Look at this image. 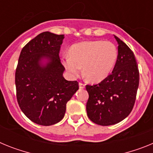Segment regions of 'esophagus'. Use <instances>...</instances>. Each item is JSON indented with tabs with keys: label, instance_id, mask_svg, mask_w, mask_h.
I'll list each match as a JSON object with an SVG mask.
<instances>
[{
	"label": "esophagus",
	"instance_id": "34e87169",
	"mask_svg": "<svg viewBox=\"0 0 153 153\" xmlns=\"http://www.w3.org/2000/svg\"><path fill=\"white\" fill-rule=\"evenodd\" d=\"M79 88L81 89V90H83V89L85 88V85L82 83H79Z\"/></svg>",
	"mask_w": 153,
	"mask_h": 153
}]
</instances>
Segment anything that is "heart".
Instances as JSON below:
<instances>
[{"instance_id":"b5f03b06","label":"heart","mask_w":153,"mask_h":153,"mask_svg":"<svg viewBox=\"0 0 153 153\" xmlns=\"http://www.w3.org/2000/svg\"><path fill=\"white\" fill-rule=\"evenodd\" d=\"M118 51L114 44L103 40L83 41L73 45L70 54H63V67L73 77L82 73L90 82L97 83L109 76L114 67Z\"/></svg>"}]
</instances>
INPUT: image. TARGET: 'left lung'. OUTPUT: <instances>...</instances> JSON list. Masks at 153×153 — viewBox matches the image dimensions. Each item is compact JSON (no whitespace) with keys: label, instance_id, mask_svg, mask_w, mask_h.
Segmentation results:
<instances>
[{"label":"left lung","instance_id":"8db88e82","mask_svg":"<svg viewBox=\"0 0 153 153\" xmlns=\"http://www.w3.org/2000/svg\"><path fill=\"white\" fill-rule=\"evenodd\" d=\"M114 37L118 43V56L113 72L98 84L86 86L87 116L101 126L114 125L129 116L140 83L134 53L123 40Z\"/></svg>","mask_w":153,"mask_h":153}]
</instances>
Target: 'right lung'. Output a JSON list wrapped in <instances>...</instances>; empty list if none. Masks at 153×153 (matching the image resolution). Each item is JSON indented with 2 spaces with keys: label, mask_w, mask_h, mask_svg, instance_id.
Here are the masks:
<instances>
[{
  "label": "right lung",
  "mask_w": 153,
  "mask_h": 153,
  "mask_svg": "<svg viewBox=\"0 0 153 153\" xmlns=\"http://www.w3.org/2000/svg\"><path fill=\"white\" fill-rule=\"evenodd\" d=\"M64 34H38L21 52L15 73L19 106L36 124L51 126L64 117L66 106L79 90L77 81L63 77L59 52Z\"/></svg>",
  "instance_id": "1"
}]
</instances>
